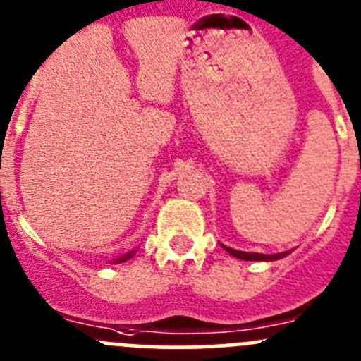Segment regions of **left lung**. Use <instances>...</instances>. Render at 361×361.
<instances>
[{
  "mask_svg": "<svg viewBox=\"0 0 361 361\" xmlns=\"http://www.w3.org/2000/svg\"><path fill=\"white\" fill-rule=\"evenodd\" d=\"M224 249L231 254V256L238 257V259H243V261H274V259H279L283 257V254H259V252H243V250H236V249H231V247L224 245Z\"/></svg>",
  "mask_w": 361,
  "mask_h": 361,
  "instance_id": "obj_1",
  "label": "left lung"
}]
</instances>
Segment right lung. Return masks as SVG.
Masks as SVG:
<instances>
[{"mask_svg": "<svg viewBox=\"0 0 361 361\" xmlns=\"http://www.w3.org/2000/svg\"><path fill=\"white\" fill-rule=\"evenodd\" d=\"M134 254H135V250H130V252L123 254V256H121V257H118V259H114V263H125V261L130 259V257L134 256Z\"/></svg>", "mask_w": 361, "mask_h": 361, "instance_id": "obj_1", "label": "right lung"}]
</instances>
